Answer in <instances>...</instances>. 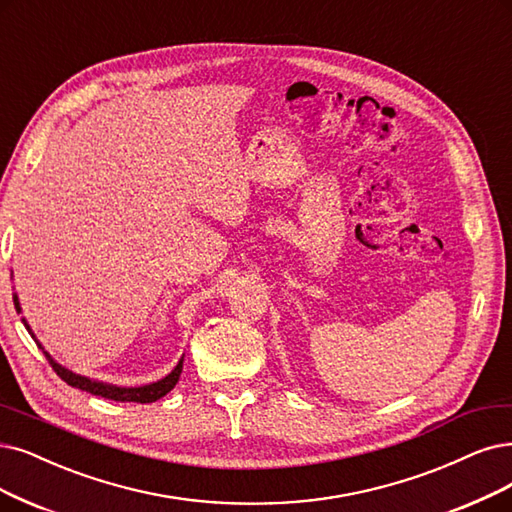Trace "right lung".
<instances>
[{"label":"right lung","instance_id":"add662e5","mask_svg":"<svg viewBox=\"0 0 512 512\" xmlns=\"http://www.w3.org/2000/svg\"><path fill=\"white\" fill-rule=\"evenodd\" d=\"M14 308H16V312H21V306H18V297H16V295H14ZM23 325L27 327V331L31 333V337H35L33 331L29 329L25 318H23ZM35 344H37V339H35ZM37 346L42 348V344H37ZM42 352H44V356L48 358V363H50V367L54 369V373L59 375L61 380L67 382L69 386L86 390V392H90V394H94V396H103V399H109V401H120V403H154V401L162 399L164 394H168L170 390L175 388V384L179 382L181 369H183V358H181L179 365H177L173 371H170V373L164 377V380H160V382H156V384L139 386V388H120V386H109V384H103V382L88 380V377H82V375H78V373H73V371L61 367L59 363H54L52 356H50L44 348H42Z\"/></svg>","mask_w":512,"mask_h":512}]
</instances>
